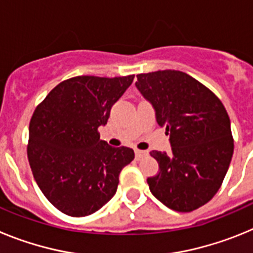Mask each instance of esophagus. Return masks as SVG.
<instances>
[{
	"instance_id": "1",
	"label": "esophagus",
	"mask_w": 253,
	"mask_h": 253,
	"mask_svg": "<svg viewBox=\"0 0 253 253\" xmlns=\"http://www.w3.org/2000/svg\"><path fill=\"white\" fill-rule=\"evenodd\" d=\"M134 153H135V160H142V158L147 154V152L140 151V149H135V151H134Z\"/></svg>"
}]
</instances>
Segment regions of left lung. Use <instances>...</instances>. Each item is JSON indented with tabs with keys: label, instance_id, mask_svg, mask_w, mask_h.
<instances>
[{
	"label": "left lung",
	"instance_id": "left-lung-1",
	"mask_svg": "<svg viewBox=\"0 0 253 253\" xmlns=\"http://www.w3.org/2000/svg\"><path fill=\"white\" fill-rule=\"evenodd\" d=\"M138 90L153 105L166 128L172 152L152 151L160 171L147 178L149 190L176 211H193L222 186L233 156L231 120L224 105L187 73L166 69L137 75Z\"/></svg>",
	"mask_w": 253,
	"mask_h": 253
}]
</instances>
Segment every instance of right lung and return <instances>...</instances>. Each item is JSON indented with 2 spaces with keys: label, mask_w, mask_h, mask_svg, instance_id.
<instances>
[{
  "label": "right lung",
  "mask_w": 253,
  "mask_h": 253,
  "mask_svg": "<svg viewBox=\"0 0 253 253\" xmlns=\"http://www.w3.org/2000/svg\"><path fill=\"white\" fill-rule=\"evenodd\" d=\"M124 77L77 76L40 102L29 125L28 158L38 186L59 211L87 216L116 193L122 169L134 160L128 147L100 140L99 126L131 84Z\"/></svg>",
  "instance_id": "add662e5"
}]
</instances>
